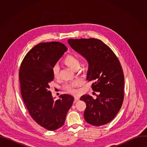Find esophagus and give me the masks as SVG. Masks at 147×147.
Segmentation results:
<instances>
[{
	"label": "esophagus",
	"instance_id": "obj_1",
	"mask_svg": "<svg viewBox=\"0 0 147 147\" xmlns=\"http://www.w3.org/2000/svg\"><path fill=\"white\" fill-rule=\"evenodd\" d=\"M79 99H80V98H79V97H77V96H76V97H74V100H75V102L79 100Z\"/></svg>",
	"mask_w": 147,
	"mask_h": 147
}]
</instances>
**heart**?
<instances>
[{"mask_svg":"<svg viewBox=\"0 0 147 147\" xmlns=\"http://www.w3.org/2000/svg\"><path fill=\"white\" fill-rule=\"evenodd\" d=\"M64 63L69 67L71 69L74 70L76 69L79 67L80 61L78 58L73 55H69L66 56L63 59ZM59 67L58 65H55L52 69V72L53 76L55 78H56L59 76ZM81 85V82L78 81H76L72 83L66 84L63 86L64 90L69 93L75 94L77 92L76 88L79 87Z\"/></svg>","mask_w":147,"mask_h":147,"instance_id":"obj_1","label":"heart"}]
</instances>
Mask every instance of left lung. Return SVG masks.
<instances>
[{
    "label": "left lung",
    "mask_w": 147,
    "mask_h": 147,
    "mask_svg": "<svg viewBox=\"0 0 147 147\" xmlns=\"http://www.w3.org/2000/svg\"><path fill=\"white\" fill-rule=\"evenodd\" d=\"M68 43L87 59V80L94 81L93 91L99 92L95 99L87 94L81 96L87 106L84 117L95 126L106 124L115 118L123 102L124 78L120 63L112 50L99 39H69Z\"/></svg>",
    "instance_id": "obj_1"
}]
</instances>
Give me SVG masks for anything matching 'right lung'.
Instances as JSON below:
<instances>
[{
	"mask_svg": "<svg viewBox=\"0 0 147 147\" xmlns=\"http://www.w3.org/2000/svg\"><path fill=\"white\" fill-rule=\"evenodd\" d=\"M67 50L59 42L35 45L25 56L19 71L21 94L32 118L50 131L64 124L74 98L61 95L54 100L49 84L53 80L52 69Z\"/></svg>",
	"mask_w": 147,
	"mask_h": 147,
	"instance_id": "add662e5",
	"label": "right lung"
}]
</instances>
